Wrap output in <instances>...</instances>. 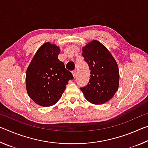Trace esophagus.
<instances>
[{"label": "esophagus", "mask_w": 148, "mask_h": 148, "mask_svg": "<svg viewBox=\"0 0 148 148\" xmlns=\"http://www.w3.org/2000/svg\"><path fill=\"white\" fill-rule=\"evenodd\" d=\"M72 72V74H73L74 77H76V70H75V71H73Z\"/></svg>", "instance_id": "1"}]
</instances>
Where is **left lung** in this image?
I'll use <instances>...</instances> for the list:
<instances>
[{
  "mask_svg": "<svg viewBox=\"0 0 148 148\" xmlns=\"http://www.w3.org/2000/svg\"><path fill=\"white\" fill-rule=\"evenodd\" d=\"M82 51L91 71V77L87 86L80 89L91 103L103 104L111 99L118 89V66L106 47L99 41L89 42Z\"/></svg>",
  "mask_w": 148,
  "mask_h": 148,
  "instance_id": "left-lung-1",
  "label": "left lung"
}]
</instances>
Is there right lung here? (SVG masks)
Wrapping results in <instances>:
<instances>
[{"label":"right lung","mask_w":148,"mask_h":148,"mask_svg":"<svg viewBox=\"0 0 148 148\" xmlns=\"http://www.w3.org/2000/svg\"><path fill=\"white\" fill-rule=\"evenodd\" d=\"M60 49L46 42L38 49L26 72V87L29 96L35 103L47 107L61 99L73 75L58 59Z\"/></svg>","instance_id":"1"}]
</instances>
